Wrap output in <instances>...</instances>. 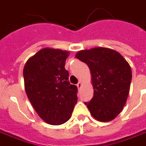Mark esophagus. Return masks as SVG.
I'll list each match as a JSON object with an SVG mask.
<instances>
[{
	"label": "esophagus",
	"instance_id": "esophagus-1",
	"mask_svg": "<svg viewBox=\"0 0 146 146\" xmlns=\"http://www.w3.org/2000/svg\"><path fill=\"white\" fill-rule=\"evenodd\" d=\"M81 86H82V83H81V81H79L78 84H77V87H78V88H81Z\"/></svg>",
	"mask_w": 146,
	"mask_h": 146
}]
</instances>
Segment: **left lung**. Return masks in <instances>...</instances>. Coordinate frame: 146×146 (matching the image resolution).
I'll return each instance as SVG.
<instances>
[{"label":"left lung","instance_id":"obj_1","mask_svg":"<svg viewBox=\"0 0 146 146\" xmlns=\"http://www.w3.org/2000/svg\"><path fill=\"white\" fill-rule=\"evenodd\" d=\"M75 57L88 66L94 96L84 103L91 116L108 122L122 112L128 98L132 70L128 62L116 50L95 47L78 52Z\"/></svg>","mask_w":146,"mask_h":146}]
</instances>
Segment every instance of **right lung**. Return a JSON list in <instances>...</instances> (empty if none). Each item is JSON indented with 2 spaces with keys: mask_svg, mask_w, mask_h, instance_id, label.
Listing matches in <instances>:
<instances>
[{
  "mask_svg": "<svg viewBox=\"0 0 146 146\" xmlns=\"http://www.w3.org/2000/svg\"><path fill=\"white\" fill-rule=\"evenodd\" d=\"M68 55V51L42 48L23 68L27 98L39 117L50 125L67 122L78 101V88L70 84L69 74L65 68Z\"/></svg>",
  "mask_w": 146,
  "mask_h": 146,
  "instance_id": "right-lung-1",
  "label": "right lung"
}]
</instances>
